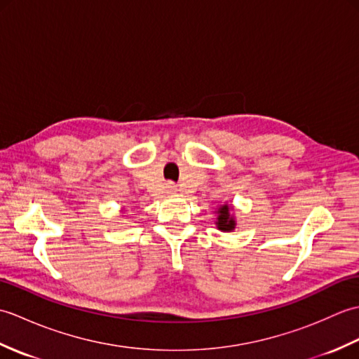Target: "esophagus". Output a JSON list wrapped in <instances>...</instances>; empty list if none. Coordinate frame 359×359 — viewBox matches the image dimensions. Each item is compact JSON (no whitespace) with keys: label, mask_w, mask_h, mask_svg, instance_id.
<instances>
[{"label":"esophagus","mask_w":359,"mask_h":359,"mask_svg":"<svg viewBox=\"0 0 359 359\" xmlns=\"http://www.w3.org/2000/svg\"><path fill=\"white\" fill-rule=\"evenodd\" d=\"M166 189H168V193H170V194H174L175 191H177V188H175L172 184H168Z\"/></svg>","instance_id":"obj_1"}]
</instances>
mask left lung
Segmentation results:
<instances>
[{"label":"left lung","mask_w":359,"mask_h":359,"mask_svg":"<svg viewBox=\"0 0 359 359\" xmlns=\"http://www.w3.org/2000/svg\"><path fill=\"white\" fill-rule=\"evenodd\" d=\"M216 225L220 231H233L236 228V220L231 215L230 205H220L217 208V220Z\"/></svg>","instance_id":"obj_1"}]
</instances>
